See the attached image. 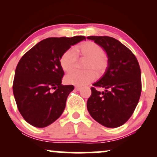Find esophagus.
<instances>
[{"label": "esophagus", "mask_w": 157, "mask_h": 157, "mask_svg": "<svg viewBox=\"0 0 157 157\" xmlns=\"http://www.w3.org/2000/svg\"><path fill=\"white\" fill-rule=\"evenodd\" d=\"M75 90H76V91H80V90H81V88L78 87V86H75Z\"/></svg>", "instance_id": "obj_1"}]
</instances>
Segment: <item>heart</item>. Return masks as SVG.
I'll use <instances>...</instances> for the list:
<instances>
[{
  "label": "heart",
  "mask_w": 157,
  "mask_h": 157,
  "mask_svg": "<svg viewBox=\"0 0 157 157\" xmlns=\"http://www.w3.org/2000/svg\"><path fill=\"white\" fill-rule=\"evenodd\" d=\"M77 58L86 59L83 64L84 71H75L65 77V82L76 86H84L105 71L109 65V59L104 53L102 46L93 42L85 41L77 45L74 49H68L63 54L60 64L66 72H71L77 65Z\"/></svg>",
  "instance_id": "obj_1"
}]
</instances>
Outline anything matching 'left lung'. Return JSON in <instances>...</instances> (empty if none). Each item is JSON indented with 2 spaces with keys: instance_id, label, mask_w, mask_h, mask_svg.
I'll use <instances>...</instances> for the list:
<instances>
[{
  "instance_id": "8db88e82",
  "label": "left lung",
  "mask_w": 157,
  "mask_h": 157,
  "mask_svg": "<svg viewBox=\"0 0 157 157\" xmlns=\"http://www.w3.org/2000/svg\"><path fill=\"white\" fill-rule=\"evenodd\" d=\"M107 53L109 65L100 80L93 84L87 109L94 120L107 128L125 123L134 113L142 91L141 70L132 52L108 36H89ZM95 87H103L98 92Z\"/></svg>"
}]
</instances>
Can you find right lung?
<instances>
[{
  "label": "right lung",
  "instance_id": "right-lung-1",
  "mask_svg": "<svg viewBox=\"0 0 157 157\" xmlns=\"http://www.w3.org/2000/svg\"><path fill=\"white\" fill-rule=\"evenodd\" d=\"M83 40L84 36L48 37L21 57L15 69L12 89L18 111L30 125L46 127L63 112L74 86L61 84L64 71L60 59L71 46Z\"/></svg>",
  "mask_w": 157,
  "mask_h": 157
}]
</instances>
